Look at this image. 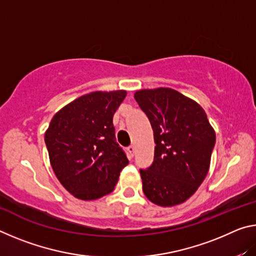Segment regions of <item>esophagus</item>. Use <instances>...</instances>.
Wrapping results in <instances>:
<instances>
[{"label": "esophagus", "mask_w": 256, "mask_h": 256, "mask_svg": "<svg viewBox=\"0 0 256 256\" xmlns=\"http://www.w3.org/2000/svg\"><path fill=\"white\" fill-rule=\"evenodd\" d=\"M128 152H130V156H131V157H133L134 152H136V148H134L133 146H130L128 148Z\"/></svg>", "instance_id": "obj_1"}]
</instances>
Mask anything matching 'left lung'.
I'll list each match as a JSON object with an SVG mask.
<instances>
[{
	"mask_svg": "<svg viewBox=\"0 0 256 256\" xmlns=\"http://www.w3.org/2000/svg\"><path fill=\"white\" fill-rule=\"evenodd\" d=\"M154 130V158L140 170L142 190L154 204L174 206L196 192L209 172L216 132L203 108L172 88L134 94Z\"/></svg>",
	"mask_w": 256,
	"mask_h": 256,
	"instance_id": "8db88e82",
	"label": "left lung"
}]
</instances>
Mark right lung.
<instances>
[{"label": "right lung", "instance_id": "obj_1", "mask_svg": "<svg viewBox=\"0 0 256 256\" xmlns=\"http://www.w3.org/2000/svg\"><path fill=\"white\" fill-rule=\"evenodd\" d=\"M125 97V90L84 94L56 112L46 130L52 168L76 198L97 200L112 192L128 164L112 125Z\"/></svg>", "mask_w": 256, "mask_h": 256}]
</instances>
